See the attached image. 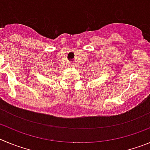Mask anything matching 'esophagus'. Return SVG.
Listing matches in <instances>:
<instances>
[{
  "mask_svg": "<svg viewBox=\"0 0 150 150\" xmlns=\"http://www.w3.org/2000/svg\"><path fill=\"white\" fill-rule=\"evenodd\" d=\"M71 66H74V65H75V63H74V62H71Z\"/></svg>",
  "mask_w": 150,
  "mask_h": 150,
  "instance_id": "34e87169",
  "label": "esophagus"
}]
</instances>
